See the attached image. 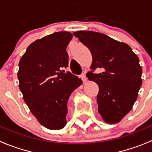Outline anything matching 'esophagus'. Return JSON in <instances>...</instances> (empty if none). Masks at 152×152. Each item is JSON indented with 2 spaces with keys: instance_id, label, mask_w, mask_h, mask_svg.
I'll list each match as a JSON object with an SVG mask.
<instances>
[{
  "instance_id": "34e87169",
  "label": "esophagus",
  "mask_w": 152,
  "mask_h": 152,
  "mask_svg": "<svg viewBox=\"0 0 152 152\" xmlns=\"http://www.w3.org/2000/svg\"><path fill=\"white\" fill-rule=\"evenodd\" d=\"M80 77L82 78L83 82H87V78H86V73H85V72H83V73H82V74L80 75Z\"/></svg>"
}]
</instances>
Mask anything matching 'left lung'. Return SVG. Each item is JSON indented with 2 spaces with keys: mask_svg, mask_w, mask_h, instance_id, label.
Segmentation results:
<instances>
[{
  "mask_svg": "<svg viewBox=\"0 0 152 152\" xmlns=\"http://www.w3.org/2000/svg\"><path fill=\"white\" fill-rule=\"evenodd\" d=\"M73 35L93 56L87 77L99 85L98 111L107 124L118 123L132 110L142 85L139 58L129 45L104 34L79 31Z\"/></svg>",
  "mask_w": 152,
  "mask_h": 152,
  "instance_id": "obj_1",
  "label": "left lung"
}]
</instances>
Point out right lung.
I'll use <instances>...</instances> for the list:
<instances>
[{"label":"right lung","mask_w":152,"mask_h":152,"mask_svg":"<svg viewBox=\"0 0 152 152\" xmlns=\"http://www.w3.org/2000/svg\"><path fill=\"white\" fill-rule=\"evenodd\" d=\"M73 35L54 32L32 42L19 62L18 78L23 99L43 126L52 130L66 125L67 101L82 81L64 69L68 65L66 48Z\"/></svg>","instance_id":"obj_1"}]
</instances>
